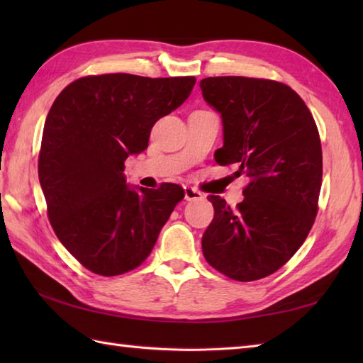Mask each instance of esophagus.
Returning a JSON list of instances; mask_svg holds the SVG:
<instances>
[{"label": "esophagus", "mask_w": 363, "mask_h": 363, "mask_svg": "<svg viewBox=\"0 0 363 363\" xmlns=\"http://www.w3.org/2000/svg\"><path fill=\"white\" fill-rule=\"evenodd\" d=\"M184 195H186L187 201H196V199H203L204 198V195L201 194V191H199L195 187H190V186L184 187Z\"/></svg>", "instance_id": "obj_1"}]
</instances>
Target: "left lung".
Segmentation results:
<instances>
[{
  "mask_svg": "<svg viewBox=\"0 0 363 363\" xmlns=\"http://www.w3.org/2000/svg\"><path fill=\"white\" fill-rule=\"evenodd\" d=\"M221 115L220 165L250 177L235 209L211 195L213 220L203 254L220 273L250 282L279 269L304 243L318 211L323 177L320 134L295 90L269 79L218 76L199 82Z\"/></svg>",
  "mask_w": 363,
  "mask_h": 363,
  "instance_id": "obj_1",
  "label": "left lung"
}]
</instances>
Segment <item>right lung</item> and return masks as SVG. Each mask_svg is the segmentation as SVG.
<instances>
[{"mask_svg":"<svg viewBox=\"0 0 363 363\" xmlns=\"http://www.w3.org/2000/svg\"><path fill=\"white\" fill-rule=\"evenodd\" d=\"M196 79L112 73L60 91L45 121L38 181L57 238L90 272L118 276L150 256L182 187L126 184L125 160L148 148L159 118L189 98Z\"/></svg>","mask_w":363,"mask_h":363,"instance_id":"add662e5","label":"right lung"}]
</instances>
